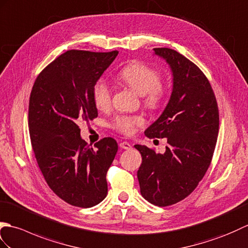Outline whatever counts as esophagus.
<instances>
[{
  "mask_svg": "<svg viewBox=\"0 0 248 248\" xmlns=\"http://www.w3.org/2000/svg\"><path fill=\"white\" fill-rule=\"evenodd\" d=\"M120 147L121 148H123V150H130L131 148V145H130V143H128V142H126V141H123V142H120Z\"/></svg>",
  "mask_w": 248,
  "mask_h": 248,
  "instance_id": "esophagus-1",
  "label": "esophagus"
}]
</instances>
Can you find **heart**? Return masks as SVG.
Here are the masks:
<instances>
[{
  "instance_id": "b5f03b06",
  "label": "heart",
  "mask_w": 248,
  "mask_h": 248,
  "mask_svg": "<svg viewBox=\"0 0 248 248\" xmlns=\"http://www.w3.org/2000/svg\"><path fill=\"white\" fill-rule=\"evenodd\" d=\"M118 78L124 85L143 96V104L148 109H157L162 105L168 94L166 85L160 81L161 74L158 70L142 62H133L118 73ZM92 101L98 110H107L111 105V88L108 82L100 79L92 89ZM143 124L140 117L118 115L114 119L113 128L121 134L129 136L134 134L136 127Z\"/></svg>"
}]
</instances>
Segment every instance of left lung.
Returning a JSON list of instances; mask_svg holds the SVG:
<instances>
[{
    "label": "left lung",
    "instance_id": "1",
    "mask_svg": "<svg viewBox=\"0 0 248 248\" xmlns=\"http://www.w3.org/2000/svg\"><path fill=\"white\" fill-rule=\"evenodd\" d=\"M173 73V90L162 114L145 130L147 138H167L166 152L135 147L142 156L138 170L141 195L153 205L170 206L189 196L210 166L218 134V108L206 75L184 55L154 48Z\"/></svg>",
    "mask_w": 248,
    "mask_h": 248
}]
</instances>
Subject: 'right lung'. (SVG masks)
Segmentation results:
<instances>
[{
  "label": "right lung",
  "instance_id": "right-lung-1",
  "mask_svg": "<svg viewBox=\"0 0 248 248\" xmlns=\"http://www.w3.org/2000/svg\"><path fill=\"white\" fill-rule=\"evenodd\" d=\"M118 54L70 49L41 71L31 92L29 127L38 167L54 193L72 206L90 208L107 195L118 143L104 138L91 147L78 124L97 117L93 86Z\"/></svg>",
  "mask_w": 248,
  "mask_h": 248
}]
</instances>
